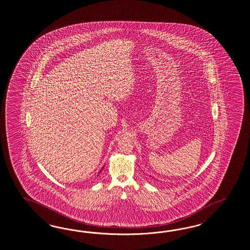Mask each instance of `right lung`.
Instances as JSON below:
<instances>
[{
	"instance_id": "obj_1",
	"label": "right lung",
	"mask_w": 250,
	"mask_h": 250,
	"mask_svg": "<svg viewBox=\"0 0 250 250\" xmlns=\"http://www.w3.org/2000/svg\"><path fill=\"white\" fill-rule=\"evenodd\" d=\"M102 170H103V169H101V171H102ZM101 171H100V172H101Z\"/></svg>"
}]
</instances>
